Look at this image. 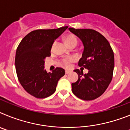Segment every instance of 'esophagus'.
I'll return each mask as SVG.
<instances>
[{"label": "esophagus", "mask_w": 130, "mask_h": 130, "mask_svg": "<svg viewBox=\"0 0 130 130\" xmlns=\"http://www.w3.org/2000/svg\"><path fill=\"white\" fill-rule=\"evenodd\" d=\"M70 71H68V70H66V71H65V73H66V74H68V73H70Z\"/></svg>", "instance_id": "esophagus-1"}]
</instances>
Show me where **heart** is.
Segmentation results:
<instances>
[{
	"label": "heart",
	"instance_id": "obj_1",
	"mask_svg": "<svg viewBox=\"0 0 130 130\" xmlns=\"http://www.w3.org/2000/svg\"><path fill=\"white\" fill-rule=\"evenodd\" d=\"M64 41H65V43L68 46H70L73 43H75L77 44V38L75 37V35L73 34H68L64 38ZM72 60V59H65L63 60L62 64L63 66H65L66 68H69L70 66V62Z\"/></svg>",
	"mask_w": 130,
	"mask_h": 130
}]
</instances>
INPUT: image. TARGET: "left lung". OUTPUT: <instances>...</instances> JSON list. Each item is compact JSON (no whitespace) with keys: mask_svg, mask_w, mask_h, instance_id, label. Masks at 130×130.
I'll list each match as a JSON object with an SVG mask.
<instances>
[{"mask_svg":"<svg viewBox=\"0 0 130 130\" xmlns=\"http://www.w3.org/2000/svg\"><path fill=\"white\" fill-rule=\"evenodd\" d=\"M68 29L83 44L82 57L78 65L88 70L85 74L78 69L73 70L78 74V80L72 83V90L80 99L92 100L104 94L112 80L114 53L107 39L97 31L73 28Z\"/></svg>","mask_w":130,"mask_h":130,"instance_id":"1","label":"left lung"}]
</instances>
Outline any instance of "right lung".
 Instances as JSON below:
<instances>
[{
    "mask_svg": "<svg viewBox=\"0 0 130 130\" xmlns=\"http://www.w3.org/2000/svg\"><path fill=\"white\" fill-rule=\"evenodd\" d=\"M68 28L33 30L23 38L15 53V65L18 79L24 89L37 98L51 96L65 70L57 68L52 72L45 70V59L51 56L55 40Z\"/></svg>",
    "mask_w": 130,
    "mask_h": 130,
    "instance_id": "add662e5",
    "label": "right lung"
}]
</instances>
